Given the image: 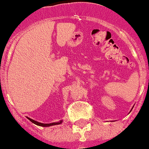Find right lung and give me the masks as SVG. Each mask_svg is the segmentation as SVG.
Here are the masks:
<instances>
[{
    "instance_id": "1",
    "label": "right lung",
    "mask_w": 149,
    "mask_h": 149,
    "mask_svg": "<svg viewBox=\"0 0 149 149\" xmlns=\"http://www.w3.org/2000/svg\"><path fill=\"white\" fill-rule=\"evenodd\" d=\"M27 118H28L29 120L31 121V122H32L33 123H34L35 125H39V126H43V127H49V126H51V125H60V124H61L63 122V120H60V121H59V122H57V123H48V124H44V123H39V122H37V121L33 120V119H31V118H28V117H27Z\"/></svg>"
}]
</instances>
